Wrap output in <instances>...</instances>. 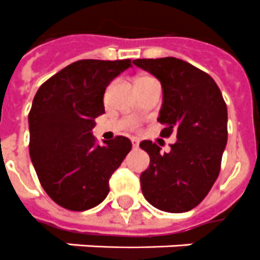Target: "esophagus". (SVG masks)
<instances>
[{"mask_svg":"<svg viewBox=\"0 0 260 260\" xmlns=\"http://www.w3.org/2000/svg\"><path fill=\"white\" fill-rule=\"evenodd\" d=\"M132 143H133V147H134V149H137V147H138V145H140V142H138L137 140H134V138L132 140Z\"/></svg>","mask_w":260,"mask_h":260,"instance_id":"esophagus-1","label":"esophagus"}]
</instances>
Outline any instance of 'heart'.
Wrapping results in <instances>:
<instances>
[{
	"label": "heart",
	"instance_id": "b5f03b06",
	"mask_svg": "<svg viewBox=\"0 0 260 260\" xmlns=\"http://www.w3.org/2000/svg\"><path fill=\"white\" fill-rule=\"evenodd\" d=\"M150 80H154V79L150 78V76H140V78L137 79V86H138V84H142V83L150 82Z\"/></svg>",
	"mask_w": 260,
	"mask_h": 260
}]
</instances>
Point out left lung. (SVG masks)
<instances>
[{
  "label": "left lung",
  "instance_id": "8db88e82",
  "mask_svg": "<svg viewBox=\"0 0 260 260\" xmlns=\"http://www.w3.org/2000/svg\"><path fill=\"white\" fill-rule=\"evenodd\" d=\"M137 67L150 72L162 86L158 122L161 137L176 134L169 153L151 141L141 149L150 164L141 174L145 199L157 209L188 212L208 194L220 173L227 145V105L220 88L207 72L176 57L137 59Z\"/></svg>",
  "mask_w": 260,
  "mask_h": 260
}]
</instances>
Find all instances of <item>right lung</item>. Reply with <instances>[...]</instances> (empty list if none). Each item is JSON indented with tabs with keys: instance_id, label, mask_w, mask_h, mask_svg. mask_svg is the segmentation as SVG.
<instances>
[{
	"instance_id": "obj_1",
	"label": "right lung",
	"mask_w": 260,
	"mask_h": 260,
	"mask_svg": "<svg viewBox=\"0 0 260 260\" xmlns=\"http://www.w3.org/2000/svg\"><path fill=\"white\" fill-rule=\"evenodd\" d=\"M132 60H79L37 90L29 111V154L37 177L56 204L87 211L109 194V180L132 150L122 136L98 145L95 118L105 113L106 87Z\"/></svg>"
}]
</instances>
